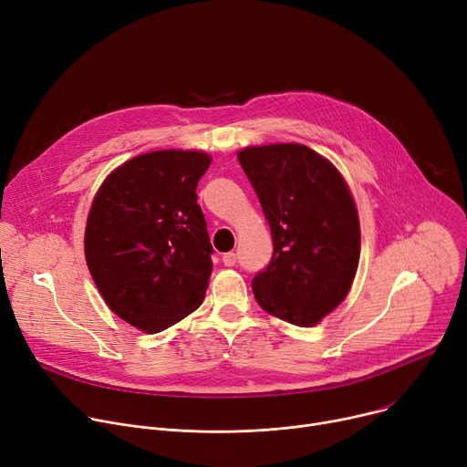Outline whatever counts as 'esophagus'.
<instances>
[{
  "instance_id": "34e87169",
  "label": "esophagus",
  "mask_w": 467,
  "mask_h": 467,
  "mask_svg": "<svg viewBox=\"0 0 467 467\" xmlns=\"http://www.w3.org/2000/svg\"><path fill=\"white\" fill-rule=\"evenodd\" d=\"M222 261H223V265H225V266H229V268H231V266H234V265H236V253H233V251L225 253Z\"/></svg>"
}]
</instances>
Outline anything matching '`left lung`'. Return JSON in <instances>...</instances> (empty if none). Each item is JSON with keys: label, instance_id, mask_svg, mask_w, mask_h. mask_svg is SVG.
<instances>
[{"label": "left lung", "instance_id": "1", "mask_svg": "<svg viewBox=\"0 0 467 467\" xmlns=\"http://www.w3.org/2000/svg\"><path fill=\"white\" fill-rule=\"evenodd\" d=\"M238 161L274 240L268 268L253 277L257 304L311 327L348 296L361 251L359 216L341 171L302 143L253 145Z\"/></svg>", "mask_w": 467, "mask_h": 467}]
</instances>
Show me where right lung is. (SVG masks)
Here are the masks:
<instances>
[{
  "label": "right lung",
  "instance_id": "right-lung-1",
  "mask_svg": "<svg viewBox=\"0 0 467 467\" xmlns=\"http://www.w3.org/2000/svg\"><path fill=\"white\" fill-rule=\"evenodd\" d=\"M212 156L163 149L130 158L104 179L89 208L83 249L106 306L158 333L193 313L212 274L197 182Z\"/></svg>",
  "mask_w": 467,
  "mask_h": 467
}]
</instances>
